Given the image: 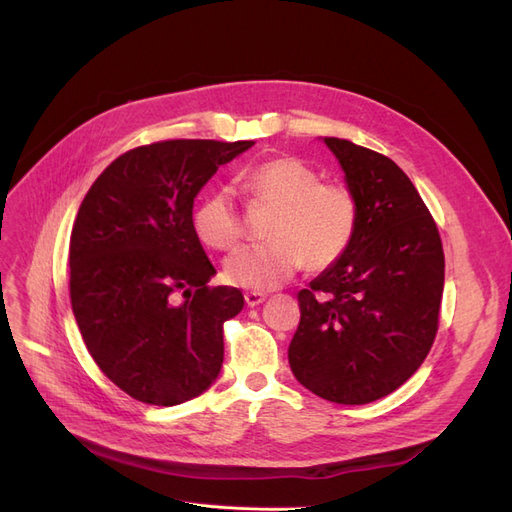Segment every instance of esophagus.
<instances>
[{
    "mask_svg": "<svg viewBox=\"0 0 512 512\" xmlns=\"http://www.w3.org/2000/svg\"><path fill=\"white\" fill-rule=\"evenodd\" d=\"M265 299H267L265 292H247V294H245L247 307H256V305H260V303H265Z\"/></svg>",
    "mask_w": 512,
    "mask_h": 512,
    "instance_id": "1",
    "label": "esophagus"
}]
</instances>
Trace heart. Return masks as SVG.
Instances as JSON below:
<instances>
[{
  "label": "heart",
  "mask_w": 512,
  "mask_h": 512,
  "mask_svg": "<svg viewBox=\"0 0 512 512\" xmlns=\"http://www.w3.org/2000/svg\"><path fill=\"white\" fill-rule=\"evenodd\" d=\"M252 205L271 207L267 243L247 245L224 262V280L237 288L265 292L286 284L305 267L327 269L350 247L359 207L339 183H324L299 158H271L243 175ZM198 239L213 250H230L243 237V218L228 190H215L194 211Z\"/></svg>",
  "instance_id": "obj_1"
}]
</instances>
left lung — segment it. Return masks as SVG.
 <instances>
[{
  "mask_svg": "<svg viewBox=\"0 0 512 512\" xmlns=\"http://www.w3.org/2000/svg\"><path fill=\"white\" fill-rule=\"evenodd\" d=\"M322 143L344 170L359 222L346 254L299 292L288 363L307 391L361 406L399 389L425 361L444 252L423 198L393 160L344 138Z\"/></svg>",
  "mask_w": 512,
  "mask_h": 512,
  "instance_id": "obj_1",
  "label": "left lung"
}]
</instances>
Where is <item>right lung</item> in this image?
Returning a JSON list of instances; mask_svg holds the SVG:
<instances>
[{
    "mask_svg": "<svg viewBox=\"0 0 512 512\" xmlns=\"http://www.w3.org/2000/svg\"><path fill=\"white\" fill-rule=\"evenodd\" d=\"M254 141H164L119 156L91 185L70 237V299L83 342L130 397L179 406L220 376L224 322L243 294L215 269L192 209ZM183 296V300L178 297Z\"/></svg>",
    "mask_w": 512,
    "mask_h": 512,
    "instance_id": "right-lung-1",
    "label": "right lung"
}]
</instances>
